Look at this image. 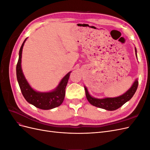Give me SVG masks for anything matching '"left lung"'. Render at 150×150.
<instances>
[{
    "label": "left lung",
    "instance_id": "8db88e82",
    "mask_svg": "<svg viewBox=\"0 0 150 150\" xmlns=\"http://www.w3.org/2000/svg\"><path fill=\"white\" fill-rule=\"evenodd\" d=\"M137 49L135 47V54L137 57ZM138 86V79H137L131 86V87L123 94L116 98H105L103 99H98L92 97L89 94L88 89L86 86H84V89L86 98L91 104L98 108L104 109L106 110L114 111L120 108L125 103L130 100L137 91Z\"/></svg>",
    "mask_w": 150,
    "mask_h": 150
}]
</instances>
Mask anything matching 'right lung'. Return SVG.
Here are the masks:
<instances>
[{
	"label": "right lung",
	"instance_id": "1",
	"mask_svg": "<svg viewBox=\"0 0 150 150\" xmlns=\"http://www.w3.org/2000/svg\"><path fill=\"white\" fill-rule=\"evenodd\" d=\"M27 39L22 43L19 51V60L16 67V74L18 83L23 96L29 103L33 104L36 108L41 110H51L54 108L59 106L62 103L65 97V91L68 80L71 72L63 78L61 82L52 91L50 92H38L30 87L28 81L22 72L21 67V58L22 49Z\"/></svg>",
	"mask_w": 150,
	"mask_h": 150
}]
</instances>
